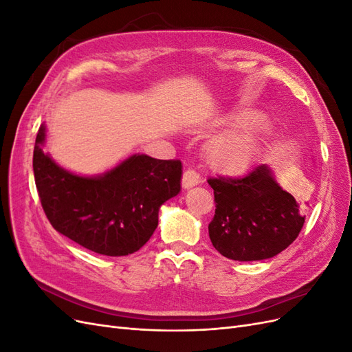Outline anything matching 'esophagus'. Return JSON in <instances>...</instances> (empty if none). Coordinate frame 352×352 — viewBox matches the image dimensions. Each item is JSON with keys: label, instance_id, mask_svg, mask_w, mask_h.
Masks as SVG:
<instances>
[{"label": "esophagus", "instance_id": "1", "mask_svg": "<svg viewBox=\"0 0 352 352\" xmlns=\"http://www.w3.org/2000/svg\"><path fill=\"white\" fill-rule=\"evenodd\" d=\"M199 184V175L195 172V170H186L182 176V188L189 189L195 185Z\"/></svg>", "mask_w": 352, "mask_h": 352}]
</instances>
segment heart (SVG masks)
Returning <instances> with one entry per match:
<instances>
[{"label": "heart", "mask_w": 352, "mask_h": 352, "mask_svg": "<svg viewBox=\"0 0 352 352\" xmlns=\"http://www.w3.org/2000/svg\"><path fill=\"white\" fill-rule=\"evenodd\" d=\"M263 126V123L245 124L219 138L210 148L211 163L229 172L250 166L258 153V136Z\"/></svg>", "instance_id": "heart-1"}]
</instances>
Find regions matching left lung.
<instances>
[{
	"label": "left lung",
	"mask_w": 352,
	"mask_h": 352,
	"mask_svg": "<svg viewBox=\"0 0 352 352\" xmlns=\"http://www.w3.org/2000/svg\"><path fill=\"white\" fill-rule=\"evenodd\" d=\"M216 212L208 225L214 247L226 258L258 261L278 255L300 235L305 216L267 164L241 177H210Z\"/></svg>",
	"instance_id": "1"
}]
</instances>
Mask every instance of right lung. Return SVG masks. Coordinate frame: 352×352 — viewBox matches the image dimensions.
<instances>
[{
	"mask_svg": "<svg viewBox=\"0 0 352 352\" xmlns=\"http://www.w3.org/2000/svg\"><path fill=\"white\" fill-rule=\"evenodd\" d=\"M36 135L34 175L42 208L57 232L110 257L142 248L158 225V210L180 190V160L133 154L98 176H79L44 153Z\"/></svg>",
	"mask_w": 352,
	"mask_h": 352,
	"instance_id": "add662e5",
	"label": "right lung"
}]
</instances>
